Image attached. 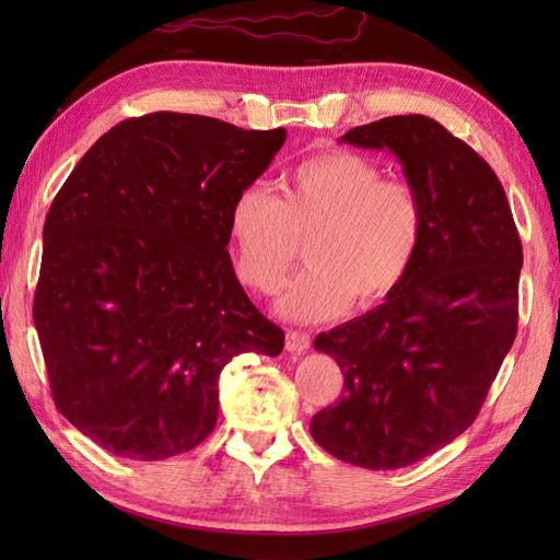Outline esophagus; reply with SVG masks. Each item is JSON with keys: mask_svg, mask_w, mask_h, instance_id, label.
<instances>
[{"mask_svg": "<svg viewBox=\"0 0 560 560\" xmlns=\"http://www.w3.org/2000/svg\"><path fill=\"white\" fill-rule=\"evenodd\" d=\"M307 349H311V335H307V331H299V329L287 331V351L305 353Z\"/></svg>", "mask_w": 560, "mask_h": 560, "instance_id": "1", "label": "esophagus"}]
</instances>
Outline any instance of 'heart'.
I'll return each instance as SVG.
<instances>
[{"instance_id":"obj_1","label":"heart","mask_w":560,"mask_h":560,"mask_svg":"<svg viewBox=\"0 0 560 560\" xmlns=\"http://www.w3.org/2000/svg\"><path fill=\"white\" fill-rule=\"evenodd\" d=\"M383 175L359 151L327 149L283 173L277 197L243 187L229 209L237 279L277 293L305 241L311 267L279 299L283 317L315 323L347 305L368 311L387 301L421 253L425 209L411 183Z\"/></svg>"}]
</instances>
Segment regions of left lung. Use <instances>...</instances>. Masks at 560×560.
Masks as SVG:
<instances>
[{
  "label": "left lung",
  "mask_w": 560,
  "mask_h": 560,
  "mask_svg": "<svg viewBox=\"0 0 560 560\" xmlns=\"http://www.w3.org/2000/svg\"><path fill=\"white\" fill-rule=\"evenodd\" d=\"M341 141L395 153L423 199L425 235L383 305L317 335L343 387L311 433L341 462L401 469L479 416L517 335L522 243L491 165L433 117H385Z\"/></svg>",
  "instance_id": "1"
}]
</instances>
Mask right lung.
I'll use <instances>...</instances> for the list:
<instances>
[{"label": "right lung", "mask_w": 560, "mask_h": 560, "mask_svg": "<svg viewBox=\"0 0 560 560\" xmlns=\"http://www.w3.org/2000/svg\"><path fill=\"white\" fill-rule=\"evenodd\" d=\"M283 141V127L129 117L57 192L33 319L55 407L103 450L156 462L197 447L217 425L223 365L281 353L225 245L231 201Z\"/></svg>", "instance_id": "add662e5"}]
</instances>
